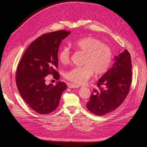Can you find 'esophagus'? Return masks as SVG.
<instances>
[{"instance_id":"obj_1","label":"esophagus","mask_w":147,"mask_h":147,"mask_svg":"<svg viewBox=\"0 0 147 147\" xmlns=\"http://www.w3.org/2000/svg\"><path fill=\"white\" fill-rule=\"evenodd\" d=\"M68 87L70 88H77L79 87V86L75 84H69L68 85Z\"/></svg>"}]
</instances>
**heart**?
I'll list each match as a JSON object with an SVG mask.
<instances>
[{
  "mask_svg": "<svg viewBox=\"0 0 147 147\" xmlns=\"http://www.w3.org/2000/svg\"><path fill=\"white\" fill-rule=\"evenodd\" d=\"M78 51L85 54L83 67H74L66 73V78L77 84H85L93 75H102L109 69L113 60V52L107 45L99 39L86 36L79 38L71 43ZM71 54L68 47H63L59 53V60L63 65L70 61Z\"/></svg>",
  "mask_w": 147,
  "mask_h": 147,
  "instance_id": "heart-1",
  "label": "heart"
}]
</instances>
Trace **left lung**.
<instances>
[{
	"instance_id": "left-lung-1",
	"label": "left lung",
	"mask_w": 147,
	"mask_h": 147,
	"mask_svg": "<svg viewBox=\"0 0 147 147\" xmlns=\"http://www.w3.org/2000/svg\"><path fill=\"white\" fill-rule=\"evenodd\" d=\"M114 59L112 67L98 80V90H93L87 103V109L98 116L105 115L117 109L130 91L132 80L130 54L124 50Z\"/></svg>"
}]
</instances>
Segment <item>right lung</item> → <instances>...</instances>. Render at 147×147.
<instances>
[{
  "label": "right lung",
  "instance_id": "add662e5",
  "mask_svg": "<svg viewBox=\"0 0 147 147\" xmlns=\"http://www.w3.org/2000/svg\"><path fill=\"white\" fill-rule=\"evenodd\" d=\"M71 31L60 30L40 36L30 45L20 60L16 82L20 95L28 105L38 113L45 115L55 111L63 92L67 89L63 82L56 86L47 85L45 77L51 74L60 78L57 54L62 40Z\"/></svg>",
  "mask_w": 147,
  "mask_h": 147
}]
</instances>
